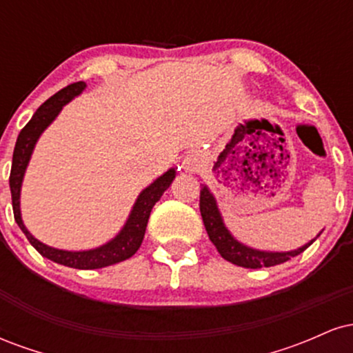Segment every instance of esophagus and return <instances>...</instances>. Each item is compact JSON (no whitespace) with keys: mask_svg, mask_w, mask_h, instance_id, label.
I'll use <instances>...</instances> for the list:
<instances>
[{"mask_svg":"<svg viewBox=\"0 0 353 353\" xmlns=\"http://www.w3.org/2000/svg\"><path fill=\"white\" fill-rule=\"evenodd\" d=\"M201 164H202V161H201V157L197 156V154H189V156H185L184 161H182V168H184L185 171H189V172L199 171Z\"/></svg>","mask_w":353,"mask_h":353,"instance_id":"34e87169","label":"esophagus"}]
</instances>
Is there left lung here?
Returning a JSON list of instances; mask_svg holds the SVG:
<instances>
[{
  "label": "left lung",
  "mask_w": 353,
  "mask_h": 353,
  "mask_svg": "<svg viewBox=\"0 0 353 353\" xmlns=\"http://www.w3.org/2000/svg\"><path fill=\"white\" fill-rule=\"evenodd\" d=\"M199 209L202 221H204L205 230H208L209 239L212 241V244L217 247L219 254L225 259V261L232 262L239 267H245V269H261V267H272L283 264V262L289 261L290 257L302 254L303 250L309 247L305 244L301 249L292 250V252H261V250H254L250 247H245L229 234V230L222 224L221 214H219L216 201H214L212 194L209 192V189L202 188L201 190V199H199Z\"/></svg>",
  "instance_id": "1"
}]
</instances>
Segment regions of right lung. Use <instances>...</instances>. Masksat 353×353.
I'll return each mask as SVG.
<instances>
[{
	"label": "right lung",
	"mask_w": 353,
	"mask_h": 353,
	"mask_svg": "<svg viewBox=\"0 0 353 353\" xmlns=\"http://www.w3.org/2000/svg\"><path fill=\"white\" fill-rule=\"evenodd\" d=\"M84 88H86V83L79 81V83H72L70 86L61 89V91L56 92L54 96H51L46 103H43L41 106H39L38 111L34 112V116L31 117L30 123L21 129L13 152V164H11L10 172V189L16 224H18L19 229L23 230L24 236L30 241V244L33 245L43 257L50 259L52 262H58L61 265L72 267V269H101V267H108L117 264V262H123L137 252V249L143 244L145 225H148L154 204L161 199L164 190L171 185L172 179L176 177V171H174V169H169L164 176H161L159 179L154 181L149 188H145L143 192H141V196L137 197L134 204V209H132L131 216H129L128 222H125L124 229L121 230L119 236L112 239L111 242H108L106 245L99 247V249L84 250V252H68V250L52 249V247H48L41 244L39 241H36V239L28 232L26 228H24L21 214H19V189H21L24 169H26L28 161H30L31 152H33V148L36 141H38L39 134H41L44 129L50 125L51 121L58 116L61 108L66 103H70L74 96H78Z\"/></svg>",
	"instance_id": "add662e5"
}]
</instances>
